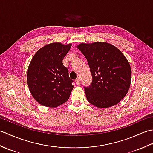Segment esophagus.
Masks as SVG:
<instances>
[{"instance_id": "34e87169", "label": "esophagus", "mask_w": 153, "mask_h": 153, "mask_svg": "<svg viewBox=\"0 0 153 153\" xmlns=\"http://www.w3.org/2000/svg\"><path fill=\"white\" fill-rule=\"evenodd\" d=\"M75 82H76V83L77 84V85H80V80H79V78H77L76 80H75Z\"/></svg>"}]
</instances>
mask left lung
Here are the masks:
<instances>
[{
  "instance_id": "1",
  "label": "left lung",
  "mask_w": 153,
  "mask_h": 153,
  "mask_svg": "<svg viewBox=\"0 0 153 153\" xmlns=\"http://www.w3.org/2000/svg\"><path fill=\"white\" fill-rule=\"evenodd\" d=\"M77 47L86 58L92 76L91 84L84 87L88 102L100 108L117 105L131 83V70L126 56L105 42L82 43Z\"/></svg>"
}]
</instances>
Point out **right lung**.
Segmentation results:
<instances>
[{
  "label": "right lung",
  "mask_w": 153,
  "mask_h": 153,
  "mask_svg": "<svg viewBox=\"0 0 153 153\" xmlns=\"http://www.w3.org/2000/svg\"><path fill=\"white\" fill-rule=\"evenodd\" d=\"M71 43H52L41 48L29 65L27 81L30 91L44 106L55 108L69 99L74 85L62 60Z\"/></svg>",
  "instance_id": "add662e5"
}]
</instances>
